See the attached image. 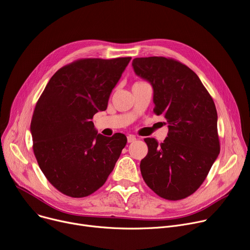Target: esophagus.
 Segmentation results:
<instances>
[{
    "label": "esophagus",
    "mask_w": 250,
    "mask_h": 250,
    "mask_svg": "<svg viewBox=\"0 0 250 250\" xmlns=\"http://www.w3.org/2000/svg\"><path fill=\"white\" fill-rule=\"evenodd\" d=\"M127 141H128V143H132L134 141H136V137L134 135H128L127 136Z\"/></svg>",
    "instance_id": "esophagus-1"
}]
</instances>
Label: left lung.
<instances>
[{"instance_id": "8db88e82", "label": "left lung", "mask_w": 250, "mask_h": 250, "mask_svg": "<svg viewBox=\"0 0 250 250\" xmlns=\"http://www.w3.org/2000/svg\"><path fill=\"white\" fill-rule=\"evenodd\" d=\"M132 67L151 84L154 112L164 115L169 129L160 145L144 139L148 153L140 163L142 177L162 198H186L200 187L219 154L215 104L198 76L178 61L135 58Z\"/></svg>"}]
</instances>
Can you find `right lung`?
Wrapping results in <instances>:
<instances>
[{"mask_svg": "<svg viewBox=\"0 0 250 250\" xmlns=\"http://www.w3.org/2000/svg\"><path fill=\"white\" fill-rule=\"evenodd\" d=\"M131 58L81 59L57 71L31 121L33 150L49 182L80 198L98 190L127 143L124 134L103 136L91 119L107 109L110 94Z\"/></svg>", "mask_w": 250, "mask_h": 250, "instance_id": "obj_1", "label": "right lung"}]
</instances>
